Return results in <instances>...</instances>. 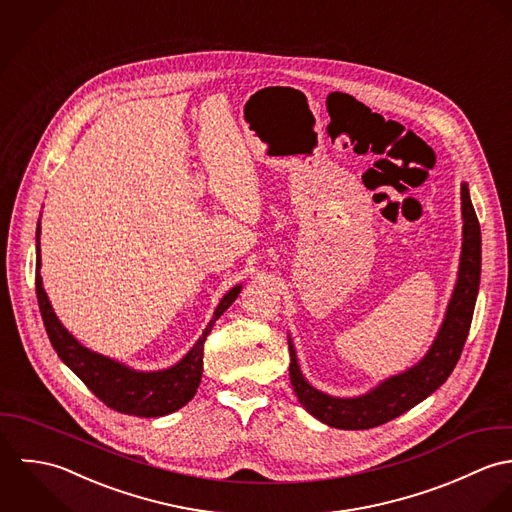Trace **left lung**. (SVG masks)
Returning a JSON list of instances; mask_svg holds the SVG:
<instances>
[{
    "mask_svg": "<svg viewBox=\"0 0 512 512\" xmlns=\"http://www.w3.org/2000/svg\"><path fill=\"white\" fill-rule=\"evenodd\" d=\"M463 241L457 281L447 303L441 326L423 354L408 370L382 380L370 392L354 398H336L316 390L301 372L293 338L289 336L293 390L312 417L338 429L378 427L431 396L453 372L465 346L481 281V227L471 204L469 184H461Z\"/></svg>",
    "mask_w": 512,
    "mask_h": 512,
    "instance_id": "8db88e82",
    "label": "left lung"
}]
</instances>
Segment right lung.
Returning a JSON list of instances; mask_svg holds the SVG:
<instances>
[{
	"mask_svg": "<svg viewBox=\"0 0 512 512\" xmlns=\"http://www.w3.org/2000/svg\"><path fill=\"white\" fill-rule=\"evenodd\" d=\"M41 219L35 231V255H37V275L35 291L39 310L45 322L49 340L59 354V358L83 380V384L108 408L136 417H162L172 411L184 408L198 392L204 372V342L211 332L215 320L235 303L243 285L229 289L215 308L211 320L198 338V342L188 350V354L170 368L164 370H134L124 362L99 354L83 346L57 318L51 301L43 289L41 279Z\"/></svg>",
	"mask_w": 512,
	"mask_h": 512,
	"instance_id": "right-lung-1",
	"label": "right lung"
}]
</instances>
